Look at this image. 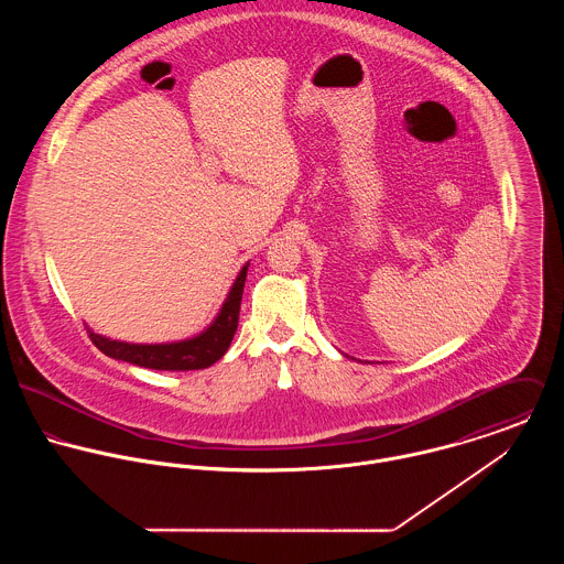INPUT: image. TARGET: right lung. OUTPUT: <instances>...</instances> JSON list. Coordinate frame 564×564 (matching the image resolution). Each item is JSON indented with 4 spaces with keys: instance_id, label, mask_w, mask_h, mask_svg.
Listing matches in <instances>:
<instances>
[{
    "instance_id": "right-lung-1",
    "label": "right lung",
    "mask_w": 564,
    "mask_h": 564,
    "mask_svg": "<svg viewBox=\"0 0 564 564\" xmlns=\"http://www.w3.org/2000/svg\"><path fill=\"white\" fill-rule=\"evenodd\" d=\"M247 267L237 275L217 319L210 323L202 334L177 340V343H161V345H139V343H123V340H110L101 334H95L88 329V336L93 345L115 358L123 360L137 367L156 369V371H195L206 369L215 365L230 347L235 332L239 327V313H241L242 286L247 278Z\"/></svg>"
}]
</instances>
